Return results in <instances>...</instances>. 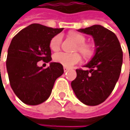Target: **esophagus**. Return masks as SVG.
I'll use <instances>...</instances> for the list:
<instances>
[{
  "mask_svg": "<svg viewBox=\"0 0 130 130\" xmlns=\"http://www.w3.org/2000/svg\"><path fill=\"white\" fill-rule=\"evenodd\" d=\"M63 69H64V71H65V72L68 71L69 70V68H67V67H64V68H63Z\"/></svg>",
  "mask_w": 130,
  "mask_h": 130,
  "instance_id": "obj_1",
  "label": "esophagus"
}]
</instances>
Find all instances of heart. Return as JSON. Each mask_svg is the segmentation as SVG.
<instances>
[{"instance_id":"b5f03b06","label":"heart","mask_w":130,"mask_h":130,"mask_svg":"<svg viewBox=\"0 0 130 130\" xmlns=\"http://www.w3.org/2000/svg\"><path fill=\"white\" fill-rule=\"evenodd\" d=\"M69 37L74 40L77 43L76 50H78L83 56L85 58H90L94 54V49L93 47L85 43L86 38L85 37L77 32H70ZM62 43V35H57L54 36L50 41V48L53 51H57L59 50ZM53 59L56 62L59 63L65 67H71L75 64H77L80 62L81 57L79 53H67L64 52H59L54 55Z\"/></svg>"}]
</instances>
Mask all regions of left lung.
I'll return each mask as SVG.
<instances>
[{
  "label": "left lung",
  "instance_id": "obj_1",
  "mask_svg": "<svg viewBox=\"0 0 130 130\" xmlns=\"http://www.w3.org/2000/svg\"><path fill=\"white\" fill-rule=\"evenodd\" d=\"M90 35L95 45V54L85 65L90 70L77 69L71 87L78 99L87 105H98L111 95L119 79L123 63V50L116 35L99 25L81 28Z\"/></svg>",
  "mask_w": 130,
  "mask_h": 130
}]
</instances>
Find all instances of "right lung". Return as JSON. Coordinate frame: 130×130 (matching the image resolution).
Masks as SVG:
<instances>
[{
	"label": "right lung",
	"instance_id": "1",
	"mask_svg": "<svg viewBox=\"0 0 130 130\" xmlns=\"http://www.w3.org/2000/svg\"><path fill=\"white\" fill-rule=\"evenodd\" d=\"M63 28L31 24L15 35L8 49L7 70L10 84L16 96L25 104L37 105L50 95L56 80L63 73V66L51 62L46 68L39 61H51L50 41Z\"/></svg>",
	"mask_w": 130,
	"mask_h": 130
}]
</instances>
